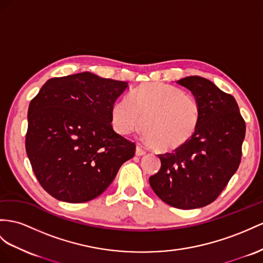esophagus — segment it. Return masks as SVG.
<instances>
[{
  "label": "esophagus",
  "mask_w": 263,
  "mask_h": 263,
  "mask_svg": "<svg viewBox=\"0 0 263 263\" xmlns=\"http://www.w3.org/2000/svg\"><path fill=\"white\" fill-rule=\"evenodd\" d=\"M146 153V151H145V149L143 146H141V145H138L137 146V149H136V154L138 157H141V156H144V154Z\"/></svg>",
  "instance_id": "obj_1"
}]
</instances>
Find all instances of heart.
Returning <instances> with one entry per match:
<instances>
[{
	"instance_id": "obj_1",
	"label": "heart",
	"mask_w": 263,
	"mask_h": 263,
	"mask_svg": "<svg viewBox=\"0 0 263 263\" xmlns=\"http://www.w3.org/2000/svg\"><path fill=\"white\" fill-rule=\"evenodd\" d=\"M200 120L201 107L196 98L178 87L156 82L141 85L112 107V124L117 132L127 136L141 125L147 142L160 152L174 151L189 142Z\"/></svg>"
}]
</instances>
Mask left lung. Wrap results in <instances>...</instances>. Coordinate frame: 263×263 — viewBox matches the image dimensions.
<instances>
[{
  "label": "left lung",
  "mask_w": 263,
  "mask_h": 263,
  "mask_svg": "<svg viewBox=\"0 0 263 263\" xmlns=\"http://www.w3.org/2000/svg\"><path fill=\"white\" fill-rule=\"evenodd\" d=\"M177 83L198 100L201 120L189 142L160 154L161 167L149 182L166 204L187 210L210 204L238 170L246 122L235 99L210 80L191 76Z\"/></svg>",
  "instance_id": "left-lung-1"
}]
</instances>
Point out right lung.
I'll use <instances>...</instances> for the list:
<instances>
[{
  "label": "right lung",
  "mask_w": 263,
  "mask_h": 263,
  "mask_svg": "<svg viewBox=\"0 0 263 263\" xmlns=\"http://www.w3.org/2000/svg\"><path fill=\"white\" fill-rule=\"evenodd\" d=\"M123 81L91 72L46 81L31 101L25 149L40 184L53 198L82 203L103 193L136 144L112 127Z\"/></svg>",
  "instance_id": "1"
}]
</instances>
